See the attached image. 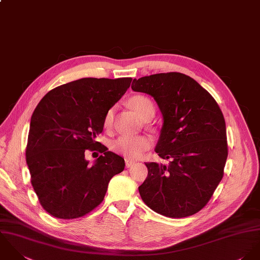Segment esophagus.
I'll return each instance as SVG.
<instances>
[{
  "instance_id": "esophagus-1",
  "label": "esophagus",
  "mask_w": 260,
  "mask_h": 260,
  "mask_svg": "<svg viewBox=\"0 0 260 260\" xmlns=\"http://www.w3.org/2000/svg\"><path fill=\"white\" fill-rule=\"evenodd\" d=\"M135 160H132V159H128V158H126L125 159V167L126 168H129V167H132L133 165H135Z\"/></svg>"
}]
</instances>
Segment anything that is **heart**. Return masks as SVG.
<instances>
[{
  "mask_svg": "<svg viewBox=\"0 0 260 260\" xmlns=\"http://www.w3.org/2000/svg\"><path fill=\"white\" fill-rule=\"evenodd\" d=\"M129 106L138 113L142 119L153 117L155 114V106L152 101L145 95H134L128 101ZM113 110L110 108L107 110L104 116V125L105 128L110 127L112 123ZM152 141L146 136L128 137L120 136L111 143V150L120 156L126 158H137L144 152L151 148Z\"/></svg>",
  "mask_w": 260,
  "mask_h": 260,
  "instance_id": "b5f03b06",
  "label": "heart"
}]
</instances>
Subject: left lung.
Wrapping results in <instances>:
<instances>
[{"label":"left lung","mask_w":260,"mask_h":260,"mask_svg":"<svg viewBox=\"0 0 260 260\" xmlns=\"http://www.w3.org/2000/svg\"><path fill=\"white\" fill-rule=\"evenodd\" d=\"M132 89L154 98L164 123L156 153L168 166L146 162L139 187L143 201L170 218L191 216L206 206L224 175L228 156L223 113L196 80L180 72L134 79Z\"/></svg>","instance_id":"obj_1"}]
</instances>
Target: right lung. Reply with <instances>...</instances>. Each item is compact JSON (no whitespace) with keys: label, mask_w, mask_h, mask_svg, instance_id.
I'll return each mask as SVG.
<instances>
[{"label":"right lung","mask_w":260,"mask_h":260,"mask_svg":"<svg viewBox=\"0 0 260 260\" xmlns=\"http://www.w3.org/2000/svg\"><path fill=\"white\" fill-rule=\"evenodd\" d=\"M131 77L81 78L50 90L30 122L26 161L31 184L46 212L60 219L82 217L103 201L124 159L96 142L105 113L131 86ZM85 149L103 155L93 166Z\"/></svg>","instance_id":"add662e5"}]
</instances>
